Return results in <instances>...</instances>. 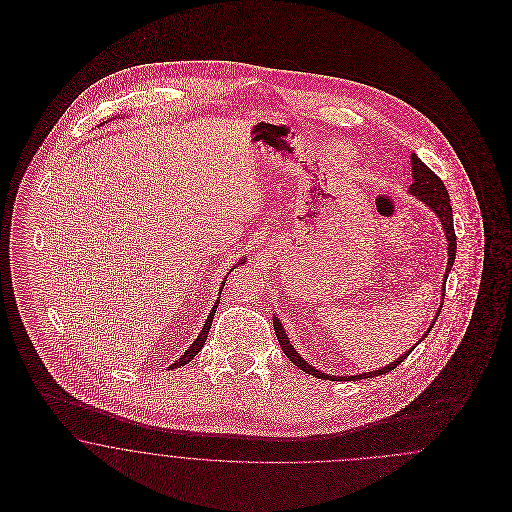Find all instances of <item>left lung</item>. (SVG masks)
<instances>
[{"label": "left lung", "mask_w": 512, "mask_h": 512, "mask_svg": "<svg viewBox=\"0 0 512 512\" xmlns=\"http://www.w3.org/2000/svg\"><path fill=\"white\" fill-rule=\"evenodd\" d=\"M411 163H413V184H411L409 192L416 195L420 201H424V203L438 215L439 222H441V226H443V232H445L447 255H449L447 268H445V276H443V293H441V295H445L447 274L451 272V267H453V263H455V255H457V236H455V228H453L451 199H449V194H447V188L443 186V180H441L438 174L432 171L430 167H426L414 153L411 155ZM439 307H443V305H439ZM439 313H441V309H438V313H436V317H434V322H436V318L439 317ZM434 322H432V326L428 328V332H426L420 340H424V338L430 334V330L434 328ZM272 324H274V332H276V338L280 341L282 351L286 353V357L292 361L293 365L299 366L303 372H307V374H311V376H315V378L334 380V382H336V380H343V382H347V380H363V378H372V376L386 374V372H390L393 368H397V366L401 365V363L411 355V351H413L414 347H416V345L411 347L405 355H401V357H399L397 361H393L391 365L378 368V370H372V372L357 374V376H328V374L317 370L315 366L309 365V363L295 351V347H293L290 340H288V336H286V332H284V328H282L278 317H272Z\"/></svg>", "instance_id": "left-lung-1"}]
</instances>
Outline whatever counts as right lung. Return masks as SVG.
<instances>
[{
    "instance_id": "1",
    "label": "right lung",
    "mask_w": 512,
    "mask_h": 512,
    "mask_svg": "<svg viewBox=\"0 0 512 512\" xmlns=\"http://www.w3.org/2000/svg\"><path fill=\"white\" fill-rule=\"evenodd\" d=\"M245 259H242L238 265H242L244 263ZM230 272H232V268H230ZM228 272V274H230ZM228 278V276H226ZM224 284H226V280H222V286H220L219 292H222V288H224ZM219 301L220 299H217V303L213 305V309H211V313H209V317H207V322L203 324V328H201V332H199V336L195 338L194 343L188 347V351L176 361V363H172L169 368H176V366H184L188 365L192 359H194L195 355L199 353V349L205 345V340H207V336H209V328H211V324H213V317H215V311H217V307H219Z\"/></svg>"
}]
</instances>
